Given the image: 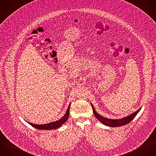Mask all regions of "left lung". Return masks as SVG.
I'll return each mask as SVG.
<instances>
[{
	"label": "left lung",
	"instance_id": "obj_1",
	"mask_svg": "<svg viewBox=\"0 0 156 156\" xmlns=\"http://www.w3.org/2000/svg\"><path fill=\"white\" fill-rule=\"evenodd\" d=\"M92 109H93V112L94 114L95 115V116L96 117V118L103 125H106V126H108L110 127H119V126H124L128 123H129L130 122H131L134 117L137 115V114L139 113V112L140 111L141 108H140L139 109H138L137 111L134 112V113H133L132 114L126 116L124 118L120 119H107L105 117H103V116H101L100 115H99L95 110L93 105L91 104Z\"/></svg>",
	"mask_w": 156,
	"mask_h": 156
}]
</instances>
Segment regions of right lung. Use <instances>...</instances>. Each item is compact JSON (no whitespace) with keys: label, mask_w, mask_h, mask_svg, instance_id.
Segmentation results:
<instances>
[{"label":"right lung","mask_w":156,"mask_h":156,"mask_svg":"<svg viewBox=\"0 0 156 156\" xmlns=\"http://www.w3.org/2000/svg\"><path fill=\"white\" fill-rule=\"evenodd\" d=\"M70 103L69 105V107L66 111V114L64 115L59 120L51 122L49 123L44 124V125H36L31 123H29L30 125H31L33 127L37 129H42V130H50V129H55L60 128L64 123L66 122L67 119H69V111H70Z\"/></svg>","instance_id":"add662e5"}]
</instances>
